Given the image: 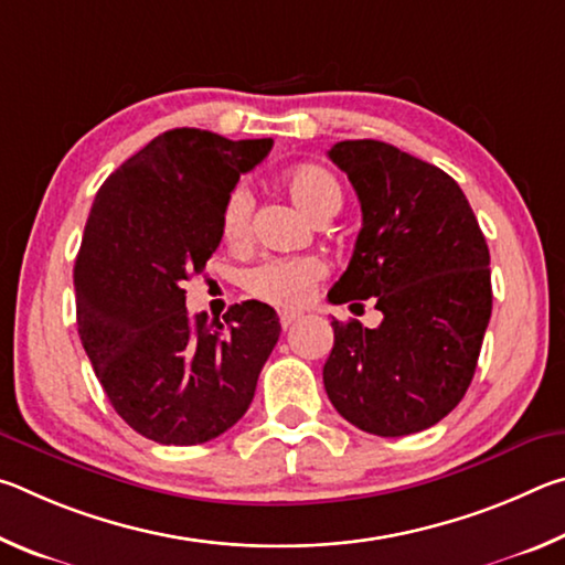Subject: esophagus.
<instances>
[{
    "mask_svg": "<svg viewBox=\"0 0 565 565\" xmlns=\"http://www.w3.org/2000/svg\"><path fill=\"white\" fill-rule=\"evenodd\" d=\"M279 321H281V329H291L301 321V313L299 311H281Z\"/></svg>",
    "mask_w": 565,
    "mask_h": 565,
    "instance_id": "esophagus-1",
    "label": "esophagus"
}]
</instances>
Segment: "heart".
Returning <instances> with one entry per match:
<instances>
[{
	"label": "heart",
	"mask_w": 565,
	"mask_h": 565,
	"mask_svg": "<svg viewBox=\"0 0 565 565\" xmlns=\"http://www.w3.org/2000/svg\"><path fill=\"white\" fill-rule=\"evenodd\" d=\"M284 189L289 191L294 204L303 209L313 218L327 214H337L341 206V186L327 169L319 167H299L284 177ZM254 199L252 191L238 184L226 196L222 212V232L228 244H242L252 226ZM327 274V266L317 256H269L262 264H256L246 276L248 291L259 299L284 306H299L309 299L311 291Z\"/></svg>",
	"instance_id": "1"
}]
</instances>
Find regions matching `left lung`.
Wrapping results in <instances>:
<instances>
[{
  "label": "left lung",
  "mask_w": 565,
  "mask_h": 565,
  "mask_svg": "<svg viewBox=\"0 0 565 565\" xmlns=\"http://www.w3.org/2000/svg\"><path fill=\"white\" fill-rule=\"evenodd\" d=\"M363 226L331 303L376 299V329L333 321L323 386L361 431L408 436L451 414L491 319V256L456 181L386 141H339ZM356 306V303H353Z\"/></svg>",
  "instance_id": "1"
}]
</instances>
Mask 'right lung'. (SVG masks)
<instances>
[{
	"label": "right lung",
	"instance_id": "right-lung-1",
	"mask_svg": "<svg viewBox=\"0 0 565 565\" xmlns=\"http://www.w3.org/2000/svg\"><path fill=\"white\" fill-rule=\"evenodd\" d=\"M271 145L171 129L109 174L92 204L74 264L76 327L114 411L157 444L196 446L232 428L279 341L269 303H234L222 323L189 317L181 289L222 242L238 177Z\"/></svg>",
	"mask_w": 565,
	"mask_h": 565
}]
</instances>
